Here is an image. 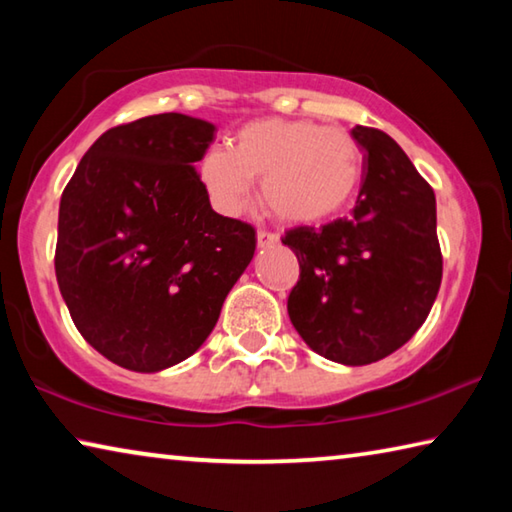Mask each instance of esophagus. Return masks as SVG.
Returning <instances> with one entry per match:
<instances>
[{"label":"esophagus","instance_id":"obj_1","mask_svg":"<svg viewBox=\"0 0 512 512\" xmlns=\"http://www.w3.org/2000/svg\"><path fill=\"white\" fill-rule=\"evenodd\" d=\"M280 237L273 235V232H266V230H257V246L259 248H268V246H275Z\"/></svg>","mask_w":512,"mask_h":512}]
</instances>
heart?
<instances>
[{
  "mask_svg": "<svg viewBox=\"0 0 512 512\" xmlns=\"http://www.w3.org/2000/svg\"><path fill=\"white\" fill-rule=\"evenodd\" d=\"M361 146L343 128L266 117L239 128L235 149L210 146L198 176L216 212L237 216L262 178L259 196L277 219L311 225L339 214L361 183Z\"/></svg>",
  "mask_w": 512,
  "mask_h": 512,
  "instance_id": "1",
  "label": "heart"
}]
</instances>
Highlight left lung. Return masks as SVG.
I'll use <instances>...</instances> for the list:
<instances>
[{
    "instance_id": "8db88e82",
    "label": "left lung",
    "mask_w": 512,
    "mask_h": 512,
    "mask_svg": "<svg viewBox=\"0 0 512 512\" xmlns=\"http://www.w3.org/2000/svg\"><path fill=\"white\" fill-rule=\"evenodd\" d=\"M366 151L348 219L289 230L300 280L287 309L311 350L343 366L393 354L418 332L443 277L436 196L393 137L354 126Z\"/></svg>"
}]
</instances>
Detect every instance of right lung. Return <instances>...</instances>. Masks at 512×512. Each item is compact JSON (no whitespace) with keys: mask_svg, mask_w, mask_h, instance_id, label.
Listing matches in <instances>:
<instances>
[{"mask_svg":"<svg viewBox=\"0 0 512 512\" xmlns=\"http://www.w3.org/2000/svg\"><path fill=\"white\" fill-rule=\"evenodd\" d=\"M214 131L180 112L110 128L60 198V293L83 339L126 370L192 357L255 255L253 225L216 214L194 169Z\"/></svg>","mask_w":512,"mask_h":512,"instance_id":"1","label":"right lung"}]
</instances>
